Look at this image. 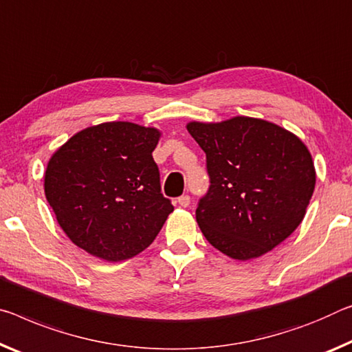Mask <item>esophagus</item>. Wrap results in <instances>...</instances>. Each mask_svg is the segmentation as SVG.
I'll list each match as a JSON object with an SVG mask.
<instances>
[{
	"mask_svg": "<svg viewBox=\"0 0 352 352\" xmlns=\"http://www.w3.org/2000/svg\"><path fill=\"white\" fill-rule=\"evenodd\" d=\"M177 202H178V205L183 206V208H186V206L189 205V202H191V197H189V196H182V197H178Z\"/></svg>",
	"mask_w": 352,
	"mask_h": 352,
	"instance_id": "34e87169",
	"label": "esophagus"
}]
</instances>
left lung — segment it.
Listing matches in <instances>:
<instances>
[{"instance_id": "8db88e82", "label": "left lung", "mask_w": 352, "mask_h": 352, "mask_svg": "<svg viewBox=\"0 0 352 352\" xmlns=\"http://www.w3.org/2000/svg\"><path fill=\"white\" fill-rule=\"evenodd\" d=\"M186 128L206 155L210 188L196 219L211 246L244 261L285 241L315 189L305 144L285 128L246 116Z\"/></svg>"}]
</instances>
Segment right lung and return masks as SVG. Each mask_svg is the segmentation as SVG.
<instances>
[{"label": "right lung", "mask_w": 352, "mask_h": 352, "mask_svg": "<svg viewBox=\"0 0 352 352\" xmlns=\"http://www.w3.org/2000/svg\"><path fill=\"white\" fill-rule=\"evenodd\" d=\"M161 131L104 122L78 131L50 158L45 197L70 241L106 261L147 249L174 206L152 152Z\"/></svg>", "instance_id": "obj_1"}]
</instances>
